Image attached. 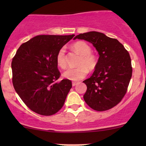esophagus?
Here are the masks:
<instances>
[{"label":"esophagus","instance_id":"esophagus-1","mask_svg":"<svg viewBox=\"0 0 146 146\" xmlns=\"http://www.w3.org/2000/svg\"><path fill=\"white\" fill-rule=\"evenodd\" d=\"M78 82H73V83H72V86H75V85H77V84H78Z\"/></svg>","mask_w":146,"mask_h":146}]
</instances>
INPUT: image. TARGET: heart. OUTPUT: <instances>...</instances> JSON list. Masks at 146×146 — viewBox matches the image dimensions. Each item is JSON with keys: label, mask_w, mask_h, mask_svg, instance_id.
Returning a JSON list of instances; mask_svg holds the SVG:
<instances>
[{"label": "heart", "mask_w": 146, "mask_h": 146, "mask_svg": "<svg viewBox=\"0 0 146 146\" xmlns=\"http://www.w3.org/2000/svg\"><path fill=\"white\" fill-rule=\"evenodd\" d=\"M73 48L81 56L78 63V67L68 68L64 73L63 76L71 81H79L86 76L89 71H93L96 68L98 60L96 56L91 53V48L84 41H78L73 44ZM56 62L61 68L66 67V51L64 47H62L58 51L56 56Z\"/></svg>", "instance_id": "heart-1"}]
</instances>
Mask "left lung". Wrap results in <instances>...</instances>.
<instances>
[{"instance_id": "8db88e82", "label": "left lung", "mask_w": 146, "mask_h": 146, "mask_svg": "<svg viewBox=\"0 0 146 146\" xmlns=\"http://www.w3.org/2000/svg\"><path fill=\"white\" fill-rule=\"evenodd\" d=\"M93 44L99 53L94 73L83 81L87 90L84 100L93 110L104 111L118 104L126 93L132 77L131 59L117 39L104 33L89 31L74 38Z\"/></svg>"}]
</instances>
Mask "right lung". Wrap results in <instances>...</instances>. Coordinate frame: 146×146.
Segmentation results:
<instances>
[{
  "mask_svg": "<svg viewBox=\"0 0 146 146\" xmlns=\"http://www.w3.org/2000/svg\"><path fill=\"white\" fill-rule=\"evenodd\" d=\"M75 35H40L21 45L11 62L14 89L32 111L49 116L62 108L71 81H58L59 50Z\"/></svg>",
  "mask_w": 146,
  "mask_h": 146,
  "instance_id": "1",
  "label": "right lung"
}]
</instances>
